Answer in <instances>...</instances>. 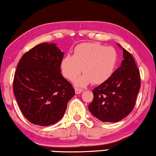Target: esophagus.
I'll return each mask as SVG.
<instances>
[{
  "label": "esophagus",
  "mask_w": 156,
  "mask_h": 156,
  "mask_svg": "<svg viewBox=\"0 0 156 156\" xmlns=\"http://www.w3.org/2000/svg\"><path fill=\"white\" fill-rule=\"evenodd\" d=\"M82 91H83V90H82V89H79V88H76V89H75V93H76V95H79V94H80Z\"/></svg>",
  "instance_id": "34e87169"
}]
</instances>
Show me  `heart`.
<instances>
[{
  "instance_id": "heart-1",
  "label": "heart",
  "mask_w": 156,
  "mask_h": 156,
  "mask_svg": "<svg viewBox=\"0 0 156 156\" xmlns=\"http://www.w3.org/2000/svg\"><path fill=\"white\" fill-rule=\"evenodd\" d=\"M116 51L96 43H82L75 47L73 55H66L61 61V71L64 77L74 82L77 87H85L92 82L101 84L113 74L117 62ZM83 69H82L81 68Z\"/></svg>"
}]
</instances>
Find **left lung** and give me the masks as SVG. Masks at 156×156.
<instances>
[{
  "instance_id": "left-lung-1",
  "label": "left lung",
  "mask_w": 156,
  "mask_h": 156,
  "mask_svg": "<svg viewBox=\"0 0 156 156\" xmlns=\"http://www.w3.org/2000/svg\"><path fill=\"white\" fill-rule=\"evenodd\" d=\"M123 51L122 64L111 77L93 90V100L88 108L103 122H117L133 110L140 88V75L131 53Z\"/></svg>"
}]
</instances>
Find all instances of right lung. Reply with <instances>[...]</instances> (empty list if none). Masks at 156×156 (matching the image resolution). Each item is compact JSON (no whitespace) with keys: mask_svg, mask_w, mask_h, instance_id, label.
Returning <instances> with one entry per match:
<instances>
[{"mask_svg":"<svg viewBox=\"0 0 156 156\" xmlns=\"http://www.w3.org/2000/svg\"><path fill=\"white\" fill-rule=\"evenodd\" d=\"M64 53L55 43H43L23 55L14 74L13 90L29 122L49 126L61 120L74 89L61 73Z\"/></svg>","mask_w":156,"mask_h":156,"instance_id":"add662e5","label":"right lung"}]
</instances>
